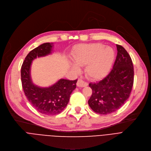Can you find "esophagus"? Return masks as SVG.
Returning <instances> with one entry per match:
<instances>
[{
	"label": "esophagus",
	"instance_id": "34e87169",
	"mask_svg": "<svg viewBox=\"0 0 151 151\" xmlns=\"http://www.w3.org/2000/svg\"><path fill=\"white\" fill-rule=\"evenodd\" d=\"M77 86L78 87H85L88 86V83L82 81L81 79H78L77 83Z\"/></svg>",
	"mask_w": 151,
	"mask_h": 151
}]
</instances>
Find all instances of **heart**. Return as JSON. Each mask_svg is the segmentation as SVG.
Segmentation results:
<instances>
[{
  "label": "heart",
  "instance_id": "1",
  "mask_svg": "<svg viewBox=\"0 0 151 151\" xmlns=\"http://www.w3.org/2000/svg\"><path fill=\"white\" fill-rule=\"evenodd\" d=\"M74 63H70L75 71L78 69L77 65H85L86 76L92 79H99L107 74L114 58V51L109 46L101 43L77 44L71 52Z\"/></svg>",
  "mask_w": 151,
  "mask_h": 151
}]
</instances>
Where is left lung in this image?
I'll use <instances>...</instances> for the list:
<instances>
[{
    "instance_id": "1",
    "label": "left lung",
    "mask_w": 151,
    "mask_h": 151,
    "mask_svg": "<svg viewBox=\"0 0 151 151\" xmlns=\"http://www.w3.org/2000/svg\"><path fill=\"white\" fill-rule=\"evenodd\" d=\"M117 56L109 74L99 82L90 83L93 93L88 105L96 113L107 114L116 111L130 96L134 84V70L126 50L116 44Z\"/></svg>"
}]
</instances>
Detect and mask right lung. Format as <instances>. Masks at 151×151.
<instances>
[{
	"label": "right lung",
	"instance_id": "1",
	"mask_svg": "<svg viewBox=\"0 0 151 151\" xmlns=\"http://www.w3.org/2000/svg\"><path fill=\"white\" fill-rule=\"evenodd\" d=\"M52 47V43L46 42L31 50L23 62L21 71L22 85L27 98L38 112L46 115L57 114L65 109L77 82V80L61 78L46 88L33 83L30 76L32 61L37 57L50 54Z\"/></svg>",
	"mask_w": 151,
	"mask_h": 151
}]
</instances>
